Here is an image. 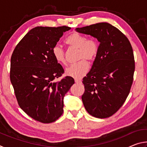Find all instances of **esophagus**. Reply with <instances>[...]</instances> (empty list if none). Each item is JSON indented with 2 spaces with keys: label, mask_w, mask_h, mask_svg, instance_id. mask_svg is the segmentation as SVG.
I'll return each mask as SVG.
<instances>
[{
  "label": "esophagus",
  "mask_w": 147,
  "mask_h": 147,
  "mask_svg": "<svg viewBox=\"0 0 147 147\" xmlns=\"http://www.w3.org/2000/svg\"><path fill=\"white\" fill-rule=\"evenodd\" d=\"M74 81H75L76 83H78V84H81L82 83L81 80H80V79H74Z\"/></svg>",
  "instance_id": "1"
}]
</instances>
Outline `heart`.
Returning <instances> with one entry per match:
<instances>
[{"instance_id": "heart-1", "label": "heart", "mask_w": 147, "mask_h": 147, "mask_svg": "<svg viewBox=\"0 0 147 147\" xmlns=\"http://www.w3.org/2000/svg\"><path fill=\"white\" fill-rule=\"evenodd\" d=\"M65 43L72 48L78 49V59H86L93 61L97 55L98 46L93 39H87L84 35L74 32L65 39ZM52 54L55 60L61 65L66 64L64 51L61 47L56 45L52 50ZM89 69L88 61L82 59L78 63L73 64L66 70L67 75L74 78L80 79L86 75Z\"/></svg>"}]
</instances>
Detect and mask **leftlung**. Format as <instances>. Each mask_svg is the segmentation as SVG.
<instances>
[{"instance_id":"1","label":"left lung","mask_w":147,"mask_h":147,"mask_svg":"<svg viewBox=\"0 0 147 147\" xmlns=\"http://www.w3.org/2000/svg\"><path fill=\"white\" fill-rule=\"evenodd\" d=\"M75 30L100 43L91 70L83 78L84 106L94 117H109L123 106L130 93L135 71L132 47L119 29L108 23Z\"/></svg>"}]
</instances>
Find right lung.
<instances>
[{
    "label": "right lung",
    "mask_w": 147,
    "mask_h": 147,
    "mask_svg": "<svg viewBox=\"0 0 147 147\" xmlns=\"http://www.w3.org/2000/svg\"><path fill=\"white\" fill-rule=\"evenodd\" d=\"M68 26H38L17 44L11 58L10 80L18 104L27 115L43 123L56 121L63 111V98L74 80H54L64 70L52 50Z\"/></svg>",
    "instance_id": "obj_1"
}]
</instances>
